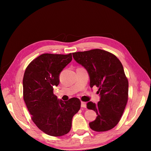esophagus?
<instances>
[{"instance_id": "esophagus-1", "label": "esophagus", "mask_w": 151, "mask_h": 151, "mask_svg": "<svg viewBox=\"0 0 151 151\" xmlns=\"http://www.w3.org/2000/svg\"><path fill=\"white\" fill-rule=\"evenodd\" d=\"M81 107L86 108V102H81Z\"/></svg>"}]
</instances>
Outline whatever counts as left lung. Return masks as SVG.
Listing matches in <instances>:
<instances>
[{"label":"left lung","instance_id":"8db88e82","mask_svg":"<svg viewBox=\"0 0 151 151\" xmlns=\"http://www.w3.org/2000/svg\"><path fill=\"white\" fill-rule=\"evenodd\" d=\"M74 60L88 71L90 87L99 88V101L87 103L96 113L89 127L96 132L112 129L120 120L128 100L129 82L120 61L113 54L100 49L72 53Z\"/></svg>","mask_w":151,"mask_h":151}]
</instances>
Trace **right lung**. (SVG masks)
I'll use <instances>...</instances> for the list:
<instances>
[{
  "label": "right lung",
  "mask_w": 151,
  "mask_h": 151,
  "mask_svg": "<svg viewBox=\"0 0 151 151\" xmlns=\"http://www.w3.org/2000/svg\"><path fill=\"white\" fill-rule=\"evenodd\" d=\"M72 59V53H44L29 63L24 74L23 98L32 120L51 136L69 132L72 118L81 108L78 98L63 101L53 94V86L59 84L60 72Z\"/></svg>",
  "instance_id": "add662e5"
}]
</instances>
